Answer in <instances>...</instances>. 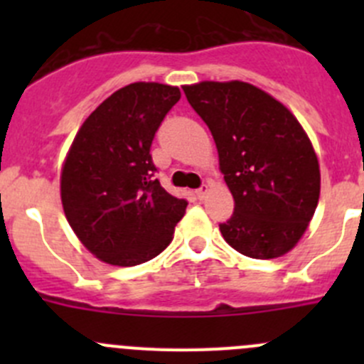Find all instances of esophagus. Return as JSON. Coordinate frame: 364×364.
I'll list each match as a JSON object with an SVG mask.
<instances>
[{
  "label": "esophagus",
  "instance_id": "esophagus-1",
  "mask_svg": "<svg viewBox=\"0 0 364 364\" xmlns=\"http://www.w3.org/2000/svg\"><path fill=\"white\" fill-rule=\"evenodd\" d=\"M208 192H209V185H208V183H204V185L200 186L199 190H196V196H197V199H200V200H203L204 197L208 196Z\"/></svg>",
  "mask_w": 364,
  "mask_h": 364
}]
</instances>
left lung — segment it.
Here are the masks:
<instances>
[{"label": "left lung", "mask_w": 364, "mask_h": 364, "mask_svg": "<svg viewBox=\"0 0 364 364\" xmlns=\"http://www.w3.org/2000/svg\"><path fill=\"white\" fill-rule=\"evenodd\" d=\"M211 130L234 213L223 240L252 259H274L296 247L321 193L317 155L299 121L248 82L183 86Z\"/></svg>", "instance_id": "8db88e82"}]
</instances>
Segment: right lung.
I'll list each match as a JSON object with an SVG mask.
<instances>
[{
    "instance_id": "right-lung-1",
    "label": "right lung",
    "mask_w": 364,
    "mask_h": 364,
    "mask_svg": "<svg viewBox=\"0 0 364 364\" xmlns=\"http://www.w3.org/2000/svg\"><path fill=\"white\" fill-rule=\"evenodd\" d=\"M179 87L134 82L90 114L61 172V203L70 227L93 255L112 266L151 260L172 241L188 203L165 192L151 142Z\"/></svg>"
}]
</instances>
